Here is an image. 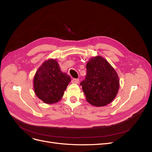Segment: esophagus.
<instances>
[{
	"label": "esophagus",
	"instance_id": "obj_1",
	"mask_svg": "<svg viewBox=\"0 0 152 152\" xmlns=\"http://www.w3.org/2000/svg\"><path fill=\"white\" fill-rule=\"evenodd\" d=\"M79 80L78 79H73L72 80V83H74V84H78V83H79Z\"/></svg>",
	"mask_w": 152,
	"mask_h": 152
}]
</instances>
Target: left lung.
Masks as SVG:
<instances>
[{
  "label": "left lung",
  "mask_w": 152,
  "mask_h": 152,
  "mask_svg": "<svg viewBox=\"0 0 152 152\" xmlns=\"http://www.w3.org/2000/svg\"><path fill=\"white\" fill-rule=\"evenodd\" d=\"M87 75L81 82L86 99L95 107H104L115 98L119 89L117 73L104 58L97 56L86 65Z\"/></svg>",
  "instance_id": "obj_1"
}]
</instances>
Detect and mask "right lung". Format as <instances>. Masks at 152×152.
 <instances>
[{
	"label": "right lung",
	"mask_w": 152,
	"mask_h": 152,
	"mask_svg": "<svg viewBox=\"0 0 152 152\" xmlns=\"http://www.w3.org/2000/svg\"><path fill=\"white\" fill-rule=\"evenodd\" d=\"M71 80L66 73L61 71L56 59L44 61L34 77V89L37 97L46 104L58 102Z\"/></svg>",
	"instance_id": "add662e5"
}]
</instances>
